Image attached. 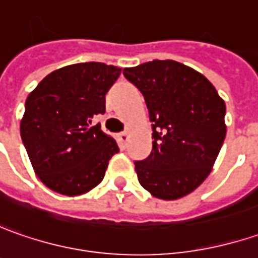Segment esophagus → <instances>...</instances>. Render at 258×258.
I'll return each instance as SVG.
<instances>
[{"mask_svg":"<svg viewBox=\"0 0 258 258\" xmlns=\"http://www.w3.org/2000/svg\"><path fill=\"white\" fill-rule=\"evenodd\" d=\"M127 140H128V133L127 131H122V133L118 134V141H120L121 144H125Z\"/></svg>","mask_w":258,"mask_h":258,"instance_id":"esophagus-1","label":"esophagus"}]
</instances>
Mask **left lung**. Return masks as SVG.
Returning <instances> with one entry per match:
<instances>
[{
  "instance_id": "left-lung-1",
  "label": "left lung",
  "mask_w": 258,
  "mask_h": 258,
  "mask_svg": "<svg viewBox=\"0 0 258 258\" xmlns=\"http://www.w3.org/2000/svg\"><path fill=\"white\" fill-rule=\"evenodd\" d=\"M144 95L153 150L134 161L140 184L154 197L177 200L207 178L226 138V104L196 70L173 59L124 68Z\"/></svg>"
}]
</instances>
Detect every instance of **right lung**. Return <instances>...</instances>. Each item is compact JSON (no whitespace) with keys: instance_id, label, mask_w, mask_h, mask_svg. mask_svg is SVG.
I'll list each match as a JSON object with an SVG mask.
<instances>
[{"instance_id":"add662e5","label":"right lung","mask_w":258,"mask_h":258,"mask_svg":"<svg viewBox=\"0 0 258 258\" xmlns=\"http://www.w3.org/2000/svg\"><path fill=\"white\" fill-rule=\"evenodd\" d=\"M120 74L104 62L73 64L52 71L27 97L21 138L34 171L52 191L73 197L93 190L120 151L100 124L93 125Z\"/></svg>"}]
</instances>
